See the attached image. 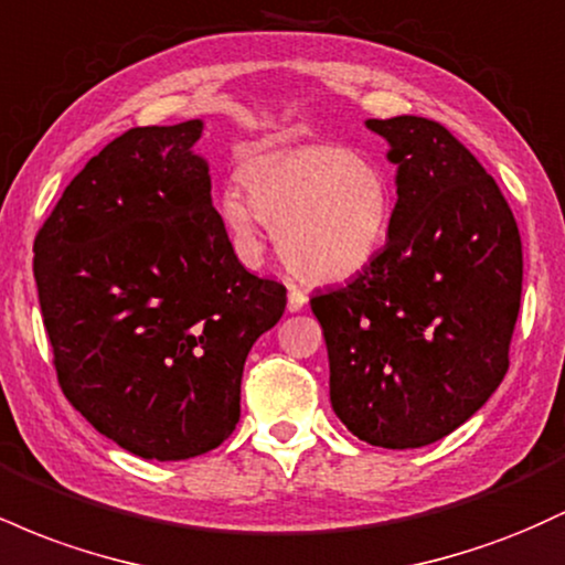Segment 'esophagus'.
I'll return each instance as SVG.
<instances>
[{"mask_svg":"<svg viewBox=\"0 0 565 565\" xmlns=\"http://www.w3.org/2000/svg\"><path fill=\"white\" fill-rule=\"evenodd\" d=\"M305 302H308V295L297 287V284H289V300H287V308L291 313H297V310L305 308Z\"/></svg>","mask_w":565,"mask_h":565,"instance_id":"1","label":"esophagus"}]
</instances>
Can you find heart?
Here are the masks:
<instances>
[{
	"instance_id": "b5f03b06",
	"label": "heart",
	"mask_w": 565,
	"mask_h": 565,
	"mask_svg": "<svg viewBox=\"0 0 565 565\" xmlns=\"http://www.w3.org/2000/svg\"><path fill=\"white\" fill-rule=\"evenodd\" d=\"M242 185L220 193V212L238 242L255 246L263 220L295 274L345 281L372 265L393 217L385 170L340 142H263L242 157Z\"/></svg>"
}]
</instances>
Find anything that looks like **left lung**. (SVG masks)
<instances>
[{
    "instance_id": "1",
    "label": "left lung",
    "mask_w": 565,
    "mask_h": 565,
    "mask_svg": "<svg viewBox=\"0 0 565 565\" xmlns=\"http://www.w3.org/2000/svg\"><path fill=\"white\" fill-rule=\"evenodd\" d=\"M366 127L398 164L387 244L310 308L342 425L382 449H419L468 423L508 374L521 233L494 178L444 125L393 116Z\"/></svg>"
}]
</instances>
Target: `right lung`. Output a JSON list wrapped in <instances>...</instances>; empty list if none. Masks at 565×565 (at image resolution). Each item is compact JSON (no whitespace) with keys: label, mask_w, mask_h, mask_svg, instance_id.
<instances>
[{"label":"right lung","mask_w":565,"mask_h":565,"mask_svg":"<svg viewBox=\"0 0 565 565\" xmlns=\"http://www.w3.org/2000/svg\"><path fill=\"white\" fill-rule=\"evenodd\" d=\"M201 121L135 127L71 180L34 242L57 382L142 459L217 449L242 417L252 345L287 287L238 263L212 206Z\"/></svg>","instance_id":"add662e5"}]
</instances>
